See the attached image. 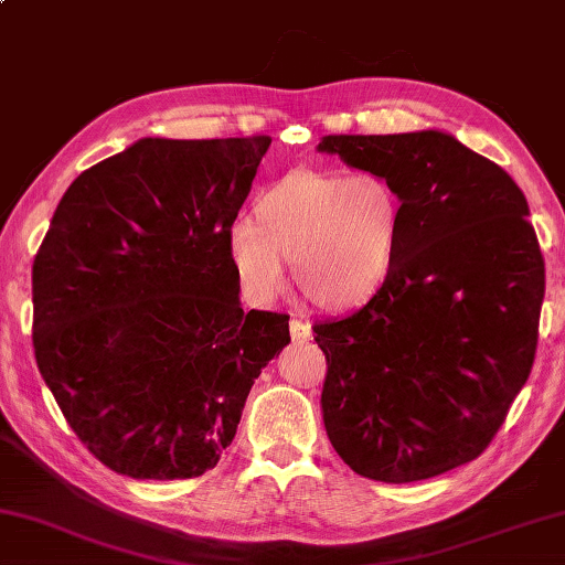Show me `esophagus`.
I'll return each mask as SVG.
<instances>
[{
    "label": "esophagus",
    "instance_id": "1",
    "mask_svg": "<svg viewBox=\"0 0 565 565\" xmlns=\"http://www.w3.org/2000/svg\"><path fill=\"white\" fill-rule=\"evenodd\" d=\"M312 329H310V319H305L302 315H292L290 317V337L295 342H302V339H310Z\"/></svg>",
    "mask_w": 565,
    "mask_h": 565
}]
</instances>
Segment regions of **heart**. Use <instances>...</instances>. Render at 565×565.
<instances>
[{
  "instance_id": "obj_1",
  "label": "heart",
  "mask_w": 565,
  "mask_h": 565,
  "mask_svg": "<svg viewBox=\"0 0 565 565\" xmlns=\"http://www.w3.org/2000/svg\"><path fill=\"white\" fill-rule=\"evenodd\" d=\"M403 231L398 189L376 172L297 167L265 186L250 221L226 233L241 295L255 307L285 290L282 260L312 305L351 310L374 297L396 265Z\"/></svg>"
}]
</instances>
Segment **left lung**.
<instances>
[{"label":"left lung","mask_w":565,"mask_h":565,"mask_svg":"<svg viewBox=\"0 0 565 565\" xmlns=\"http://www.w3.org/2000/svg\"><path fill=\"white\" fill-rule=\"evenodd\" d=\"M319 152L386 177L398 258L349 317L315 324L324 428L361 477L403 484L480 457L531 374L546 270L502 167L438 130L329 135Z\"/></svg>","instance_id":"8db88e82"}]
</instances>
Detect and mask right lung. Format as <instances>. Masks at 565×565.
<instances>
[{"label":"right lung","instance_id":"right-lung-1","mask_svg":"<svg viewBox=\"0 0 565 565\" xmlns=\"http://www.w3.org/2000/svg\"><path fill=\"white\" fill-rule=\"evenodd\" d=\"M270 137L145 140L63 194L31 270L34 354L78 440L132 480L216 467L287 315L243 312L226 255Z\"/></svg>","mask_w":565,"mask_h":565}]
</instances>
